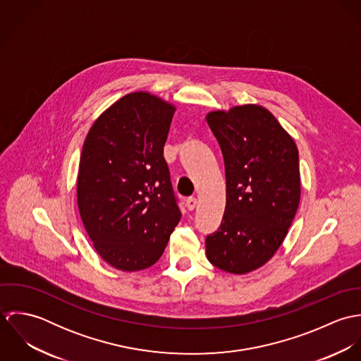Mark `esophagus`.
Listing matches in <instances>:
<instances>
[{
	"instance_id": "obj_1",
	"label": "esophagus",
	"mask_w": 361,
	"mask_h": 361,
	"mask_svg": "<svg viewBox=\"0 0 361 361\" xmlns=\"http://www.w3.org/2000/svg\"><path fill=\"white\" fill-rule=\"evenodd\" d=\"M197 206V199L196 197H189L188 200H186V207H188V209H195Z\"/></svg>"
}]
</instances>
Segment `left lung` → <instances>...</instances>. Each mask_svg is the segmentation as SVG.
I'll return each instance as SVG.
<instances>
[{"mask_svg":"<svg viewBox=\"0 0 361 361\" xmlns=\"http://www.w3.org/2000/svg\"><path fill=\"white\" fill-rule=\"evenodd\" d=\"M225 164L226 206L207 235L208 261L231 274L264 265L282 245L300 202L299 152L264 106L242 105L207 115Z\"/></svg>","mask_w":361,"mask_h":361,"instance_id":"8db88e82","label":"left lung"}]
</instances>
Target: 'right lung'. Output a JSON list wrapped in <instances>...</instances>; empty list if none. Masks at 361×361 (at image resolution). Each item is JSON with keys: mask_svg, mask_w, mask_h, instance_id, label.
<instances>
[{"mask_svg": "<svg viewBox=\"0 0 361 361\" xmlns=\"http://www.w3.org/2000/svg\"><path fill=\"white\" fill-rule=\"evenodd\" d=\"M175 108L136 92L112 104L85 140L78 206L97 253L139 271L162 256L180 219L164 145Z\"/></svg>", "mask_w": 361, "mask_h": 361, "instance_id": "add662e5", "label": "right lung"}]
</instances>
